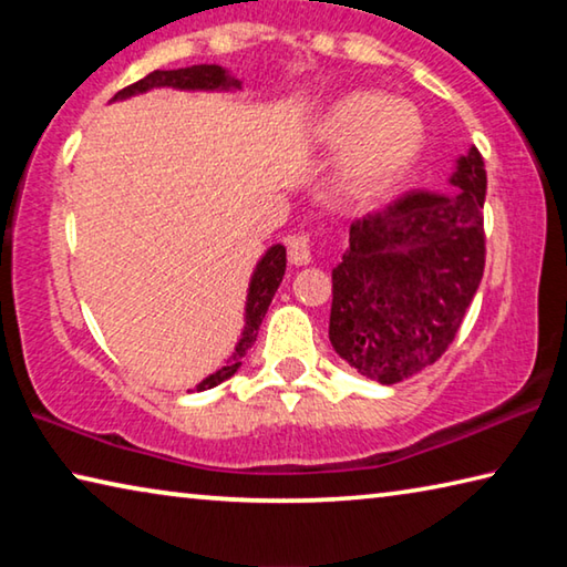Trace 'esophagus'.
Instances as JSON below:
<instances>
[{
	"instance_id": "1",
	"label": "esophagus",
	"mask_w": 567,
	"mask_h": 567,
	"mask_svg": "<svg viewBox=\"0 0 567 567\" xmlns=\"http://www.w3.org/2000/svg\"><path fill=\"white\" fill-rule=\"evenodd\" d=\"M287 255H290V262L302 267L312 262V247H310V237L307 235H292L287 239Z\"/></svg>"
}]
</instances>
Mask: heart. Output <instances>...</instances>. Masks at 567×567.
<instances>
[{
    "label": "heart",
    "mask_w": 567,
    "mask_h": 567,
    "mask_svg": "<svg viewBox=\"0 0 567 567\" xmlns=\"http://www.w3.org/2000/svg\"><path fill=\"white\" fill-rule=\"evenodd\" d=\"M315 137L338 150L332 175L340 195L368 197L412 167L425 127L408 104L375 90H350L320 112Z\"/></svg>",
    "instance_id": "heart-1"
}]
</instances>
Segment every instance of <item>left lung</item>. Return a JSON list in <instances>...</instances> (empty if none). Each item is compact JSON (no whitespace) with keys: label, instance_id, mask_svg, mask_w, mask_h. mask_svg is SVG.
I'll return each instance as SVG.
<instances>
[{"label":"left lung","instance_id":"left-lung-1","mask_svg":"<svg viewBox=\"0 0 567 567\" xmlns=\"http://www.w3.org/2000/svg\"><path fill=\"white\" fill-rule=\"evenodd\" d=\"M450 195L410 192L350 227L332 270L330 342L360 375L395 385L455 340L485 270V162L455 159Z\"/></svg>","mask_w":567,"mask_h":567}]
</instances>
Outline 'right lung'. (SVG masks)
<instances>
[{
	"instance_id": "add662e5",
	"label": "right lung",
	"mask_w": 567,
	"mask_h": 567,
	"mask_svg": "<svg viewBox=\"0 0 567 567\" xmlns=\"http://www.w3.org/2000/svg\"><path fill=\"white\" fill-rule=\"evenodd\" d=\"M159 87L185 90V92H239L243 90V82L219 64H195V66H185V70H155L150 72L145 80L120 90L110 102L130 100L134 94H145L150 90H159ZM285 267H287L285 245H272L260 260H257L252 277H249V285H247L245 328L239 332L235 352L227 358L225 368H219L217 372H213V375H207L203 382H199V385H195L197 392L219 385V382L233 378L239 370L247 350L252 348V342L257 340V330H260V324L265 320L267 307H270L277 287L282 282Z\"/></svg>"
}]
</instances>
